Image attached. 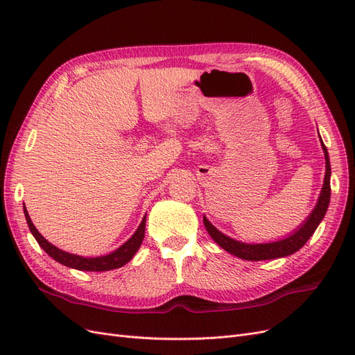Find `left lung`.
I'll return each mask as SVG.
<instances>
[{
    "label": "left lung",
    "mask_w": 355,
    "mask_h": 355,
    "mask_svg": "<svg viewBox=\"0 0 355 355\" xmlns=\"http://www.w3.org/2000/svg\"><path fill=\"white\" fill-rule=\"evenodd\" d=\"M321 146H323L324 151V158H326V176H324V184L323 188H321L320 197L317 201V206L314 210L311 211L306 220L300 225V227L288 237L278 240L274 243H265V244H247L234 240L228 235L222 234L219 230H216L213 225L207 220V218L204 216V227H206L207 232L210 237L219 244L223 250H227L228 253L241 257L244 261H268V259H277V257H284L297 252L300 247H302L311 235H313L320 225V222L323 220L324 214L327 211L329 202H330V159H329V153L327 149L321 141Z\"/></svg>",
    "instance_id": "obj_1"
}]
</instances>
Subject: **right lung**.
Listing matches in <instances>:
<instances>
[{"label": "right lung", "instance_id": "right-lung-1", "mask_svg": "<svg viewBox=\"0 0 355 355\" xmlns=\"http://www.w3.org/2000/svg\"><path fill=\"white\" fill-rule=\"evenodd\" d=\"M24 211H25V218L28 222V227L34 235L37 243L42 247L50 257H53L56 262L73 268V270H80V271H94V272H102V271H110V270H115V268H121L123 265H125L128 261H132V257L136 254V252L141 247L144 237H145V223H146V216L142 219L139 228L136 230V232L128 239L121 247H118L116 250H114L110 254L105 256H99V257H84V256H78V254H72L68 252H63L60 249H58L56 245H53L51 243H49L42 235L37 231V228L32 223L28 210L24 206Z\"/></svg>", "mask_w": 355, "mask_h": 355}]
</instances>
